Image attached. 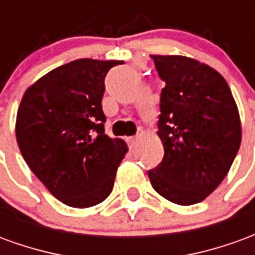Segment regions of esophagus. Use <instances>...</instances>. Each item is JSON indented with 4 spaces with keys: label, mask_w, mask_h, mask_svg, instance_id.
Listing matches in <instances>:
<instances>
[{
    "label": "esophagus",
    "mask_w": 255,
    "mask_h": 255,
    "mask_svg": "<svg viewBox=\"0 0 255 255\" xmlns=\"http://www.w3.org/2000/svg\"><path fill=\"white\" fill-rule=\"evenodd\" d=\"M128 142H129V147L133 150L135 147H136V144H138L139 136H133V138H129V140H128Z\"/></svg>",
    "instance_id": "1"
}]
</instances>
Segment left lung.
<instances>
[{
  "instance_id": "left-lung-1",
  "label": "left lung",
  "mask_w": 255,
  "mask_h": 255,
  "mask_svg": "<svg viewBox=\"0 0 255 255\" xmlns=\"http://www.w3.org/2000/svg\"><path fill=\"white\" fill-rule=\"evenodd\" d=\"M160 78L157 135L164 158L149 171L155 191L177 205L202 202L230 171L242 142L238 106L214 68L186 56L153 54Z\"/></svg>"
}]
</instances>
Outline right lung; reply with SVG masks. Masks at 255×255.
Segmentation results:
<instances>
[{
	"mask_svg": "<svg viewBox=\"0 0 255 255\" xmlns=\"http://www.w3.org/2000/svg\"><path fill=\"white\" fill-rule=\"evenodd\" d=\"M116 60L79 58L43 75L25 90L16 116V140L35 176L58 201L90 208L112 192L128 151L105 133L102 95Z\"/></svg>",
	"mask_w": 255,
	"mask_h": 255,
	"instance_id": "right-lung-1",
	"label": "right lung"
}]
</instances>
